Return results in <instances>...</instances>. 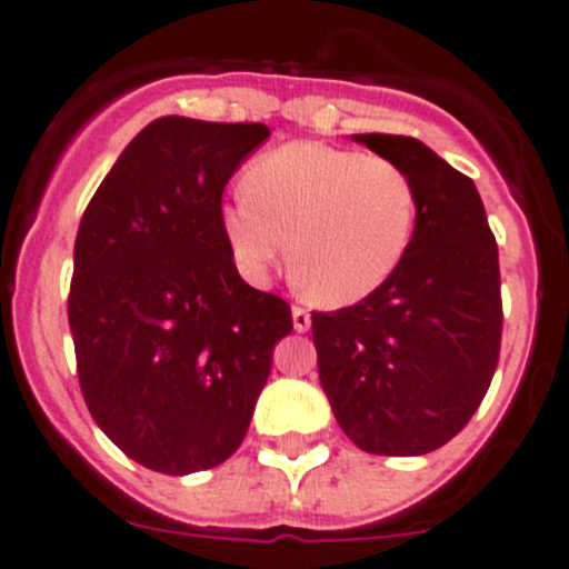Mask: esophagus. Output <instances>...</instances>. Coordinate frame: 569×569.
I'll return each mask as SVG.
<instances>
[{"label":"esophagus","instance_id":"34e87169","mask_svg":"<svg viewBox=\"0 0 569 569\" xmlns=\"http://www.w3.org/2000/svg\"><path fill=\"white\" fill-rule=\"evenodd\" d=\"M312 319H310V310H305V307H293V327L296 332H307L310 330Z\"/></svg>","mask_w":569,"mask_h":569}]
</instances>
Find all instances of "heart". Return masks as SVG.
Here are the masks:
<instances>
[{
	"label": "heart",
	"instance_id": "b5f03b06",
	"mask_svg": "<svg viewBox=\"0 0 569 569\" xmlns=\"http://www.w3.org/2000/svg\"><path fill=\"white\" fill-rule=\"evenodd\" d=\"M242 191L220 208L237 270L264 284L290 239V276L316 305L347 307L372 296L415 237V180L383 154L299 140L253 160Z\"/></svg>",
	"mask_w": 569,
	"mask_h": 569
}]
</instances>
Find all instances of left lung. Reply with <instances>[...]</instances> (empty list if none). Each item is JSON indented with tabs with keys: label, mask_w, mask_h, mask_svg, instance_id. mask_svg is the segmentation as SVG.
<instances>
[{
	"label": "left lung",
	"mask_w": 569,
	"mask_h": 569,
	"mask_svg": "<svg viewBox=\"0 0 569 569\" xmlns=\"http://www.w3.org/2000/svg\"><path fill=\"white\" fill-rule=\"evenodd\" d=\"M417 189L409 253L383 288L312 312L319 378L361 451L417 457L466 429L497 372L499 250L471 177L403 134H352Z\"/></svg>",
	"instance_id": "left-lung-1"
}]
</instances>
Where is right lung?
<instances>
[{
    "instance_id": "right-lung-1",
    "label": "right lung",
    "mask_w": 569,
    "mask_h": 569,
    "mask_svg": "<svg viewBox=\"0 0 569 569\" xmlns=\"http://www.w3.org/2000/svg\"><path fill=\"white\" fill-rule=\"evenodd\" d=\"M264 123L152 121L78 226L67 316L78 383L103 435L186 477L242 442L290 305L253 290L220 231L222 191Z\"/></svg>"
}]
</instances>
